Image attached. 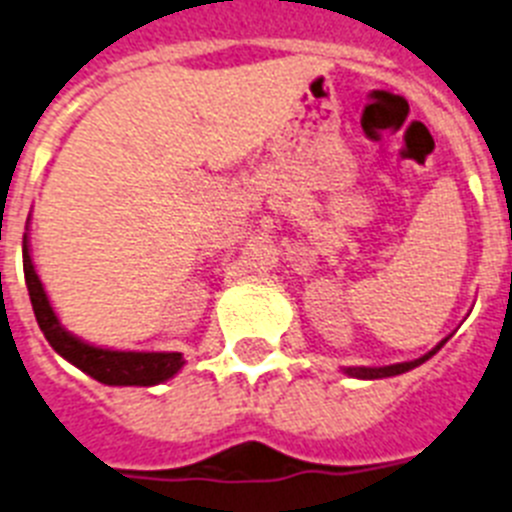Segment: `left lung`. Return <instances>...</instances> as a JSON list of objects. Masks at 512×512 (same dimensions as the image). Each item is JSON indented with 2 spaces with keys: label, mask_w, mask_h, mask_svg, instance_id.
I'll use <instances>...</instances> for the list:
<instances>
[{
  "label": "left lung",
  "mask_w": 512,
  "mask_h": 512,
  "mask_svg": "<svg viewBox=\"0 0 512 512\" xmlns=\"http://www.w3.org/2000/svg\"><path fill=\"white\" fill-rule=\"evenodd\" d=\"M448 341V338H445ZM442 341V343H445ZM442 343L437 349H432L429 354H424L422 359H414V362H403V364H390V367H349L346 369V375L351 377H362V380H380V377H393V375H403V372H409V369L419 367L422 362H427L429 356H435L437 351L442 349Z\"/></svg>",
  "instance_id": "obj_1"
}]
</instances>
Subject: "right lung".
Instances as JSON below:
<instances>
[{"instance_id":"obj_1","label":"right lung","mask_w":512,"mask_h":512,"mask_svg":"<svg viewBox=\"0 0 512 512\" xmlns=\"http://www.w3.org/2000/svg\"><path fill=\"white\" fill-rule=\"evenodd\" d=\"M23 270L38 328L44 330L51 349L62 354L67 362L83 369V372H88L93 380L103 382V385H158V382L174 377L184 367L182 354H143V351L96 349V346L70 336L59 325L57 315H54V309L49 304V296H46L44 286L38 281L36 268L30 263L28 236H23Z\"/></svg>"}]
</instances>
